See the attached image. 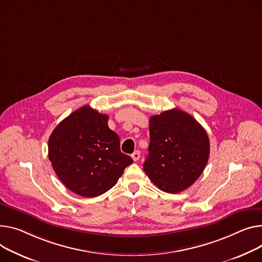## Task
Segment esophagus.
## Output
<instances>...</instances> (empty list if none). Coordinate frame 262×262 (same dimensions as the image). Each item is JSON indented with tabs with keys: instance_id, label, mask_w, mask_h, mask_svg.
<instances>
[{
	"instance_id": "esophagus-1",
	"label": "esophagus",
	"mask_w": 262,
	"mask_h": 262,
	"mask_svg": "<svg viewBox=\"0 0 262 262\" xmlns=\"http://www.w3.org/2000/svg\"><path fill=\"white\" fill-rule=\"evenodd\" d=\"M132 158L134 161H138L139 158H140V151L139 150H135L133 154H132Z\"/></svg>"
}]
</instances>
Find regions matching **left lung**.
Returning a JSON list of instances; mask_svg holds the SVG:
<instances>
[{
	"instance_id": "1",
	"label": "left lung",
	"mask_w": 262,
	"mask_h": 262,
	"mask_svg": "<svg viewBox=\"0 0 262 262\" xmlns=\"http://www.w3.org/2000/svg\"><path fill=\"white\" fill-rule=\"evenodd\" d=\"M208 156L210 140L194 117L178 108L150 117L143 169L159 189L176 194L189 187L204 170Z\"/></svg>"
}]
</instances>
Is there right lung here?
Listing matches in <instances>:
<instances>
[{"mask_svg":"<svg viewBox=\"0 0 262 262\" xmlns=\"http://www.w3.org/2000/svg\"><path fill=\"white\" fill-rule=\"evenodd\" d=\"M108 116L84 105L60 122L48 140V158L62 183L82 197L106 193L134 161L121 152Z\"/></svg>","mask_w":262,"mask_h":262,"instance_id":"1","label":"right lung"}]
</instances>
